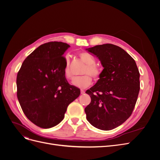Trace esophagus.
Listing matches in <instances>:
<instances>
[{"label": "esophagus", "mask_w": 160, "mask_h": 160, "mask_svg": "<svg viewBox=\"0 0 160 160\" xmlns=\"http://www.w3.org/2000/svg\"><path fill=\"white\" fill-rule=\"evenodd\" d=\"M85 93V90H83V89H81V94H84Z\"/></svg>", "instance_id": "obj_1"}]
</instances>
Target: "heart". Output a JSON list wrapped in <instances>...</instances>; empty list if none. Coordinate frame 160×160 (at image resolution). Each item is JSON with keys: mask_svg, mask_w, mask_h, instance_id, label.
Listing matches in <instances>:
<instances>
[{"mask_svg": "<svg viewBox=\"0 0 160 160\" xmlns=\"http://www.w3.org/2000/svg\"><path fill=\"white\" fill-rule=\"evenodd\" d=\"M79 56L81 61L85 65L81 72L83 75L74 79L72 81V84L79 88L85 89L92 83L91 77L95 80H98L100 78L101 71L96 65V59L93 55L88 52H81ZM64 75L67 79H72L74 77L73 74L71 72V60L69 58L66 59Z\"/></svg>", "mask_w": 160, "mask_h": 160, "instance_id": "obj_1", "label": "heart"}]
</instances>
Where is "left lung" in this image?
<instances>
[{
	"instance_id": "left-lung-1",
	"label": "left lung",
	"mask_w": 160,
	"mask_h": 160,
	"mask_svg": "<svg viewBox=\"0 0 160 160\" xmlns=\"http://www.w3.org/2000/svg\"><path fill=\"white\" fill-rule=\"evenodd\" d=\"M86 50L98 57L104 67L97 83L86 91L91 99L85 108L87 119L99 129H113L133 112L140 89L138 68L133 58L117 45L108 43Z\"/></svg>"
}]
</instances>
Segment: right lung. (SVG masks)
I'll use <instances>...</instances> for the list:
<instances>
[{"mask_svg": "<svg viewBox=\"0 0 160 160\" xmlns=\"http://www.w3.org/2000/svg\"><path fill=\"white\" fill-rule=\"evenodd\" d=\"M70 46L62 42L40 45L23 61L17 77V98L22 110L37 126L51 128L63 119L68 105L80 95L64 75V52Z\"/></svg>", "mask_w": 160, "mask_h": 160, "instance_id": "1", "label": "right lung"}]
</instances>
